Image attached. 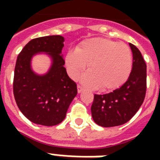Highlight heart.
<instances>
[{
    "mask_svg": "<svg viewBox=\"0 0 160 160\" xmlns=\"http://www.w3.org/2000/svg\"><path fill=\"white\" fill-rule=\"evenodd\" d=\"M110 69L113 70V72H114L116 75H119V72H120V66H119V64H115L114 63L113 65H110ZM85 84L90 88V89H93L96 86V84H97V81L95 80V79H90V80H87Z\"/></svg>",
    "mask_w": 160,
    "mask_h": 160,
    "instance_id": "heart-1",
    "label": "heart"
}]
</instances>
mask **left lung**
<instances>
[{
  "mask_svg": "<svg viewBox=\"0 0 160 160\" xmlns=\"http://www.w3.org/2000/svg\"><path fill=\"white\" fill-rule=\"evenodd\" d=\"M65 39L50 36L31 40L17 56L13 80L16 105L25 116L45 126L59 124L65 119L68 108L77 95V86L67 75L61 55ZM45 52L52 56L51 69L38 76L30 67L34 54Z\"/></svg>",
  "mask_w": 160,
  "mask_h": 160,
  "instance_id": "obj_1",
  "label": "left lung"
}]
</instances>
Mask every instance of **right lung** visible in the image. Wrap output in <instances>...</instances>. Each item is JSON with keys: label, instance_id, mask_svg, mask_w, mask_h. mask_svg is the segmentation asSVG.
<instances>
[{"label": "right lung", "instance_id": "add662e5", "mask_svg": "<svg viewBox=\"0 0 160 160\" xmlns=\"http://www.w3.org/2000/svg\"><path fill=\"white\" fill-rule=\"evenodd\" d=\"M131 72L125 81L120 84V78L112 75L109 81L119 83V87L105 95H95L91 105L94 121L102 127L121 125L132 119L144 102L146 94V64L140 51L134 46ZM96 65H104L115 58V51L105 45L96 52Z\"/></svg>", "mask_w": 160, "mask_h": 160}]
</instances>
